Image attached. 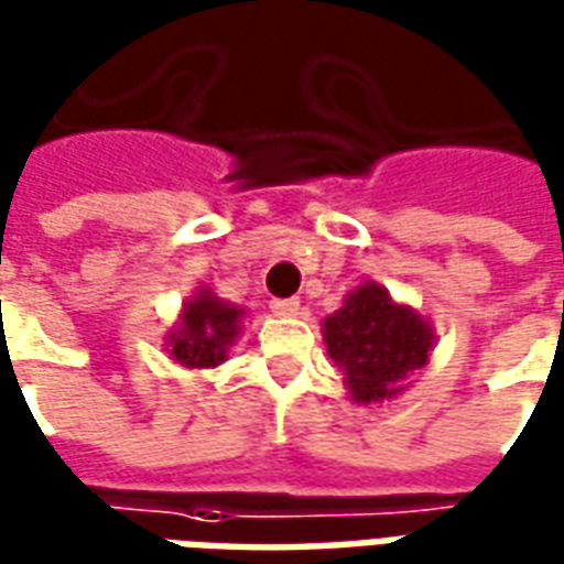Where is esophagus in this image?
Wrapping results in <instances>:
<instances>
[{"label": "esophagus", "instance_id": "obj_1", "mask_svg": "<svg viewBox=\"0 0 564 564\" xmlns=\"http://www.w3.org/2000/svg\"><path fill=\"white\" fill-rule=\"evenodd\" d=\"M271 311L278 317H295L299 314V299H271Z\"/></svg>", "mask_w": 564, "mask_h": 564}]
</instances>
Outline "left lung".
Instances as JSON below:
<instances>
[{"label":"left lung","instance_id":"obj_1","mask_svg":"<svg viewBox=\"0 0 564 564\" xmlns=\"http://www.w3.org/2000/svg\"><path fill=\"white\" fill-rule=\"evenodd\" d=\"M323 338L354 402L371 404L399 395L402 380L429 362L435 332L414 307L368 281L323 319Z\"/></svg>","mask_w":564,"mask_h":564}]
</instances>
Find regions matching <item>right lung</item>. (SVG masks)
Wrapping results in <instances>:
<instances>
[{"label": "right lung", "instance_id": "right-lung-1", "mask_svg": "<svg viewBox=\"0 0 564 564\" xmlns=\"http://www.w3.org/2000/svg\"><path fill=\"white\" fill-rule=\"evenodd\" d=\"M245 307L229 305L210 293L198 290L181 311V323L169 332L165 347L174 362L186 368H214L226 359V350L241 332Z\"/></svg>", "mask_w": 564, "mask_h": 564}]
</instances>
